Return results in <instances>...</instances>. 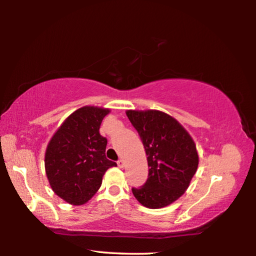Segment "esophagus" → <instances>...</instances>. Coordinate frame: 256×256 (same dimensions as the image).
<instances>
[{
    "label": "esophagus",
    "mask_w": 256,
    "mask_h": 256,
    "mask_svg": "<svg viewBox=\"0 0 256 256\" xmlns=\"http://www.w3.org/2000/svg\"><path fill=\"white\" fill-rule=\"evenodd\" d=\"M118 166L120 168H123V167H124V160H123V159L118 160Z\"/></svg>",
    "instance_id": "esophagus-1"
}]
</instances>
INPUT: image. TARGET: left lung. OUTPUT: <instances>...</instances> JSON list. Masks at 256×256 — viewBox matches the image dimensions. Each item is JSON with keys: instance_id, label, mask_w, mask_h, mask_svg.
Here are the masks:
<instances>
[{"instance_id": "8db88e82", "label": "left lung", "mask_w": 256, "mask_h": 256, "mask_svg": "<svg viewBox=\"0 0 256 256\" xmlns=\"http://www.w3.org/2000/svg\"><path fill=\"white\" fill-rule=\"evenodd\" d=\"M148 156V180L132 193L142 206L159 209L182 196L198 164L196 146L186 130L166 112L128 110Z\"/></svg>"}]
</instances>
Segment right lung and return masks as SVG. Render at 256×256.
I'll return each mask as SVG.
<instances>
[{
    "label": "right lung",
    "instance_id": "add662e5",
    "mask_svg": "<svg viewBox=\"0 0 256 256\" xmlns=\"http://www.w3.org/2000/svg\"><path fill=\"white\" fill-rule=\"evenodd\" d=\"M110 110L86 106L68 116L50 138L45 170L52 190L70 204H84L116 162L106 158L107 138L99 128Z\"/></svg>",
    "mask_w": 256,
    "mask_h": 256
}]
</instances>
